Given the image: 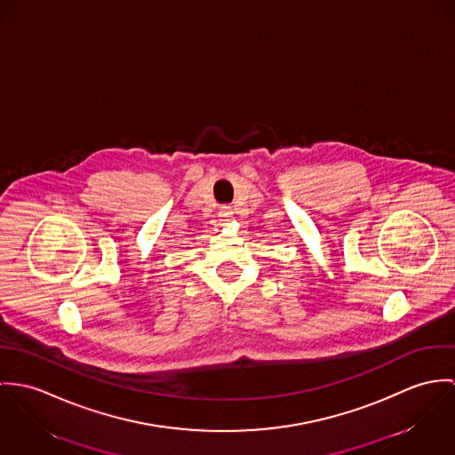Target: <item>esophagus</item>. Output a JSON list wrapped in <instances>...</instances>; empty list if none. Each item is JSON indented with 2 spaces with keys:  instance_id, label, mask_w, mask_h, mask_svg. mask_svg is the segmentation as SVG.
I'll use <instances>...</instances> for the list:
<instances>
[{
  "instance_id": "obj_1",
  "label": "esophagus",
  "mask_w": 455,
  "mask_h": 455,
  "mask_svg": "<svg viewBox=\"0 0 455 455\" xmlns=\"http://www.w3.org/2000/svg\"><path fill=\"white\" fill-rule=\"evenodd\" d=\"M232 214H234V212H232L230 207H223V209L220 211V218H221L223 221H228V220L232 218Z\"/></svg>"
}]
</instances>
